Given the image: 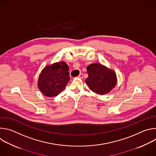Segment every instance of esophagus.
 <instances>
[{"mask_svg": "<svg viewBox=\"0 0 156 156\" xmlns=\"http://www.w3.org/2000/svg\"><path fill=\"white\" fill-rule=\"evenodd\" d=\"M77 77H78V78H83V73H80Z\"/></svg>", "mask_w": 156, "mask_h": 156, "instance_id": "esophagus-1", "label": "esophagus"}]
</instances>
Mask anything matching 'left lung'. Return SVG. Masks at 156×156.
Masks as SVG:
<instances>
[{
  "instance_id": "1",
  "label": "left lung",
  "mask_w": 156,
  "mask_h": 156,
  "mask_svg": "<svg viewBox=\"0 0 156 156\" xmlns=\"http://www.w3.org/2000/svg\"><path fill=\"white\" fill-rule=\"evenodd\" d=\"M88 78L86 83L90 90L99 94H105L112 90L117 84L115 72L99 63H93L87 67Z\"/></svg>"
}]
</instances>
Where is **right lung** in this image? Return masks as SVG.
Returning <instances> with one entry per match:
<instances>
[{
  "label": "right lung",
  "mask_w": 156,
  "mask_h": 156,
  "mask_svg": "<svg viewBox=\"0 0 156 156\" xmlns=\"http://www.w3.org/2000/svg\"><path fill=\"white\" fill-rule=\"evenodd\" d=\"M69 66L62 62L44 68L39 75L38 87L46 96H57L65 89L70 80Z\"/></svg>",
  "instance_id": "add662e5"
}]
</instances>
